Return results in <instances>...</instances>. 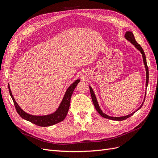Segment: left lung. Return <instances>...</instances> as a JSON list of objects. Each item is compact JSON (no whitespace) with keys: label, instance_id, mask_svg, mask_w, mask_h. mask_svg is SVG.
Segmentation results:
<instances>
[{"label":"left lung","instance_id":"left-lung-1","mask_svg":"<svg viewBox=\"0 0 158 158\" xmlns=\"http://www.w3.org/2000/svg\"><path fill=\"white\" fill-rule=\"evenodd\" d=\"M125 39L127 40L128 41H130L131 44L135 46L136 48L138 50L140 51V52H141V54L142 55V58H143V61H144V66H145V69H146V88H147L148 85V80H149V72H148V67L147 66V63H146V55H145V53L144 52V50H143V49L142 48V47L138 44V43L135 40V36H134L133 33L132 31H127L125 33ZM89 89H90V94H91V96H92V102H93V103L94 105V107L95 108V109L97 110V111L99 113V114L101 115L102 117L106 118H108V119H110V120H113V121H123V120H125V119H127V118L131 117L132 114L135 113L136 111H137L138 110H139L143 106V104H144V102L145 101V98H146V94H145V98H144V101H143V102L142 103V105L140 106V107L138 108L136 111H134L133 113H131L128 114V115H126V116H123V117H111V116H109L107 115V114H106V113H104L102 111V109H100L99 106V104H98V102L97 101V99H96V97H95V95L94 94V91L92 88V87L90 86V85H89Z\"/></svg>","mask_w":158,"mask_h":158}]
</instances>
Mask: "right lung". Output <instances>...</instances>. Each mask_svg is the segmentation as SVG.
Returning a JSON list of instances; mask_svg holds the SVG:
<instances>
[{
    "mask_svg": "<svg viewBox=\"0 0 158 158\" xmlns=\"http://www.w3.org/2000/svg\"><path fill=\"white\" fill-rule=\"evenodd\" d=\"M80 79L75 80L74 82L68 88V89H66L63 100H62L60 104L59 105V107L54 113L49 114H47V115L42 116L32 115V114H28L25 111H23L21 109V107L18 106V104L16 103V100L14 99L9 84L8 89L10 96L13 100L14 106H15L16 111L22 118L40 127H49L63 121L65 118L69 109L71 96L72 95H73V93L75 88L76 87V85H77V84L80 82Z\"/></svg>",
    "mask_w": 158,
    "mask_h": 158,
    "instance_id": "add662e5",
    "label": "right lung"
}]
</instances>
